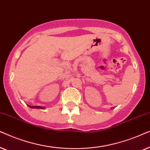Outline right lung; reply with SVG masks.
I'll return each instance as SVG.
<instances>
[{"label":"right lung","instance_id":"add662e5","mask_svg":"<svg viewBox=\"0 0 150 150\" xmlns=\"http://www.w3.org/2000/svg\"><path fill=\"white\" fill-rule=\"evenodd\" d=\"M30 108H39V109H43L42 107L41 106H31V105H29Z\"/></svg>","mask_w":150,"mask_h":150}]
</instances>
